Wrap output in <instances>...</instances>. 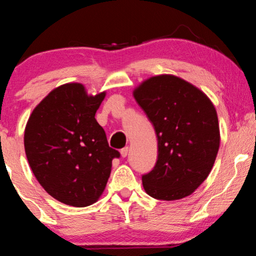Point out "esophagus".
I'll return each instance as SVG.
<instances>
[{
    "instance_id": "34e87169",
    "label": "esophagus",
    "mask_w": 256,
    "mask_h": 256,
    "mask_svg": "<svg viewBox=\"0 0 256 256\" xmlns=\"http://www.w3.org/2000/svg\"><path fill=\"white\" fill-rule=\"evenodd\" d=\"M128 152H129V148L128 146H124V148H122L121 150H120V154H121V156L124 157H127V155H128Z\"/></svg>"
}]
</instances>
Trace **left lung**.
I'll return each instance as SVG.
<instances>
[{"label":"left lung","mask_w":256,"mask_h":256,"mask_svg":"<svg viewBox=\"0 0 256 256\" xmlns=\"http://www.w3.org/2000/svg\"><path fill=\"white\" fill-rule=\"evenodd\" d=\"M138 106L155 129L158 156L142 174L150 197L176 200L190 196L211 172L220 144L216 108L190 82L157 76L134 90Z\"/></svg>","instance_id":"8db88e82"}]
</instances>
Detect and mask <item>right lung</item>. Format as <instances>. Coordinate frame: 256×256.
<instances>
[{"label": "right lung", "mask_w": 256, "mask_h": 256, "mask_svg": "<svg viewBox=\"0 0 256 256\" xmlns=\"http://www.w3.org/2000/svg\"><path fill=\"white\" fill-rule=\"evenodd\" d=\"M104 92L88 96L82 84H65L34 108L24 132L31 170L48 194L85 208L106 188L112 160L120 152L108 146L96 120Z\"/></svg>", "instance_id": "1"}]
</instances>
